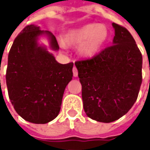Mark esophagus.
Listing matches in <instances>:
<instances>
[{
    "mask_svg": "<svg viewBox=\"0 0 150 150\" xmlns=\"http://www.w3.org/2000/svg\"><path fill=\"white\" fill-rule=\"evenodd\" d=\"M73 75H74L75 77H76V76L78 75V70H77L76 67H74V68H73Z\"/></svg>",
    "mask_w": 150,
    "mask_h": 150,
    "instance_id": "1",
    "label": "esophagus"
}]
</instances>
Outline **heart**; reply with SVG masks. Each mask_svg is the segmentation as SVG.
<instances>
[{"instance_id": "heart-1", "label": "heart", "mask_w": 150, "mask_h": 150, "mask_svg": "<svg viewBox=\"0 0 150 150\" xmlns=\"http://www.w3.org/2000/svg\"><path fill=\"white\" fill-rule=\"evenodd\" d=\"M107 37L108 31L104 25L90 23L69 31L65 42L71 45L80 44L78 50L81 55L92 56L100 50Z\"/></svg>"}]
</instances>
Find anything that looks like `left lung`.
Here are the masks:
<instances>
[{"mask_svg":"<svg viewBox=\"0 0 150 150\" xmlns=\"http://www.w3.org/2000/svg\"><path fill=\"white\" fill-rule=\"evenodd\" d=\"M113 45L76 61L86 115L101 122L118 120L135 103L142 81V56L135 39L116 23Z\"/></svg>","mask_w":150,"mask_h":150,"instance_id":"8db88e82","label":"left lung"}]
</instances>
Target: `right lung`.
Masks as SVG:
<instances>
[{
	"instance_id": "right-lung-1",
	"label": "right lung",
	"mask_w": 150,
	"mask_h": 150,
	"mask_svg": "<svg viewBox=\"0 0 150 150\" xmlns=\"http://www.w3.org/2000/svg\"><path fill=\"white\" fill-rule=\"evenodd\" d=\"M47 34L51 47L59 49L54 35L35 25L26 26L8 53L6 82L8 97L17 114L32 123L44 124L60 112L63 93L73 77V62L58 63L37 38Z\"/></svg>"
}]
</instances>
